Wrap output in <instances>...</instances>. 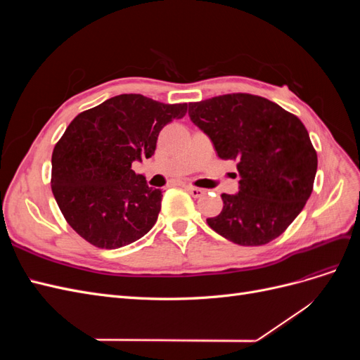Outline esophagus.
<instances>
[{
	"instance_id": "1",
	"label": "esophagus",
	"mask_w": 360,
	"mask_h": 360,
	"mask_svg": "<svg viewBox=\"0 0 360 360\" xmlns=\"http://www.w3.org/2000/svg\"><path fill=\"white\" fill-rule=\"evenodd\" d=\"M184 189H186L193 198H200V197H202V195L205 193V191L204 189H200V188H195V186H191V184H186V186H184Z\"/></svg>"
}]
</instances>
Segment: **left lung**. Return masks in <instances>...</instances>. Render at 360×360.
<instances>
[{"label": "left lung", "mask_w": 360, "mask_h": 360, "mask_svg": "<svg viewBox=\"0 0 360 360\" xmlns=\"http://www.w3.org/2000/svg\"><path fill=\"white\" fill-rule=\"evenodd\" d=\"M189 117L240 174L238 192L221 195L224 209L209 226L242 246L281 236L311 197L317 172L307 127L275 102L246 93L189 103Z\"/></svg>", "instance_id": "left-lung-1"}]
</instances>
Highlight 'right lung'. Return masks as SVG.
Here are the masks:
<instances>
[{
	"label": "right lung",
	"instance_id": "1",
	"mask_svg": "<svg viewBox=\"0 0 360 360\" xmlns=\"http://www.w3.org/2000/svg\"><path fill=\"white\" fill-rule=\"evenodd\" d=\"M186 111L188 103L120 94L73 118L52 151L51 184L68 224L86 242L117 249L153 228L162 191L148 188L132 163L153 156L162 127Z\"/></svg>",
	"mask_w": 360,
	"mask_h": 360
}]
</instances>
